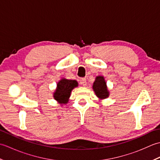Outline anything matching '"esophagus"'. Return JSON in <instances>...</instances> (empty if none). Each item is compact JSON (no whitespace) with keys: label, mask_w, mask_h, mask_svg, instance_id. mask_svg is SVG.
<instances>
[{"label":"esophagus","mask_w":160,"mask_h":160,"mask_svg":"<svg viewBox=\"0 0 160 160\" xmlns=\"http://www.w3.org/2000/svg\"><path fill=\"white\" fill-rule=\"evenodd\" d=\"M80 83L81 84H82V86L86 87V86H87V80H86L85 78H82V79L80 80Z\"/></svg>","instance_id":"esophagus-1"}]
</instances>
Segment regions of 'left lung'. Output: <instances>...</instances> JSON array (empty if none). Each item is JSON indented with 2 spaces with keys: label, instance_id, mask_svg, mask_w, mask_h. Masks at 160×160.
<instances>
[{
  "label": "left lung",
  "instance_id": "8db88e82",
  "mask_svg": "<svg viewBox=\"0 0 160 160\" xmlns=\"http://www.w3.org/2000/svg\"><path fill=\"white\" fill-rule=\"evenodd\" d=\"M93 90L96 96L100 100H104L109 96V91L108 89L106 80L104 76H98L93 84Z\"/></svg>",
  "mask_w": 160,
  "mask_h": 160
}]
</instances>
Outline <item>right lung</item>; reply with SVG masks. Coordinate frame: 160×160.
Segmentation results:
<instances>
[{"mask_svg":"<svg viewBox=\"0 0 160 160\" xmlns=\"http://www.w3.org/2000/svg\"><path fill=\"white\" fill-rule=\"evenodd\" d=\"M78 86V83L75 80H68L62 78L57 83L56 89L53 93L54 100L61 106L68 103L71 96V91Z\"/></svg>","mask_w":160,"mask_h":160,"instance_id":"right-lung-1","label":"right lung"}]
</instances>
